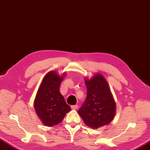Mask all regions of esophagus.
Instances as JSON below:
<instances>
[{"label":"esophagus","mask_w":150,"mask_h":150,"mask_svg":"<svg viewBox=\"0 0 150 150\" xmlns=\"http://www.w3.org/2000/svg\"><path fill=\"white\" fill-rule=\"evenodd\" d=\"M71 108L72 110H76L78 108V105H72L71 106Z\"/></svg>","instance_id":"34e87169"}]
</instances>
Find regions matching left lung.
<instances>
[{
    "label": "left lung",
    "mask_w": 150,
    "mask_h": 150,
    "mask_svg": "<svg viewBox=\"0 0 150 150\" xmlns=\"http://www.w3.org/2000/svg\"><path fill=\"white\" fill-rule=\"evenodd\" d=\"M86 98L78 110L84 122L92 128L108 125L115 114V103L105 78L96 74L91 79H85Z\"/></svg>",
    "instance_id": "1"
}]
</instances>
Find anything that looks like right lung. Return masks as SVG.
Listing matches in <instances>:
<instances>
[{
    "label": "right lung",
    "mask_w": 150,
    "mask_h": 150,
    "mask_svg": "<svg viewBox=\"0 0 150 150\" xmlns=\"http://www.w3.org/2000/svg\"><path fill=\"white\" fill-rule=\"evenodd\" d=\"M65 74L64 73L59 76L55 71L48 72L36 93L34 107L36 114L46 126L57 125L67 113L71 110L59 90Z\"/></svg>",
    "instance_id": "right-lung-1"
}]
</instances>
